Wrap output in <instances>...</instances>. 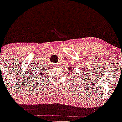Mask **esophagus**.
Here are the masks:
<instances>
[{
    "label": "esophagus",
    "instance_id": "obj_1",
    "mask_svg": "<svg viewBox=\"0 0 122 122\" xmlns=\"http://www.w3.org/2000/svg\"><path fill=\"white\" fill-rule=\"evenodd\" d=\"M55 66H59V63H56V64H55Z\"/></svg>",
    "mask_w": 122,
    "mask_h": 122
}]
</instances>
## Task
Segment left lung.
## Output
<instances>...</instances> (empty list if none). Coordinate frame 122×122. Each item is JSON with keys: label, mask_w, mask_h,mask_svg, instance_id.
<instances>
[{"label": "left lung", "mask_w": 122, "mask_h": 122, "mask_svg": "<svg viewBox=\"0 0 122 122\" xmlns=\"http://www.w3.org/2000/svg\"><path fill=\"white\" fill-rule=\"evenodd\" d=\"M68 70H69V72H71V70H72V68H71V67H70V68H68ZM74 74H75V72H74Z\"/></svg>", "instance_id": "obj_1"}]
</instances>
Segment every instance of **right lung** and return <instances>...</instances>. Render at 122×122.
Listing matches in <instances>:
<instances>
[{"label": "right lung", "instance_id": "1", "mask_svg": "<svg viewBox=\"0 0 122 122\" xmlns=\"http://www.w3.org/2000/svg\"><path fill=\"white\" fill-rule=\"evenodd\" d=\"M37 70H40V71H39V73H41V76H42V77H43V76H42L43 75V76H44V74H45V72H43V71H42V69H41V68H39V69L38 68ZM41 72H42L41 73Z\"/></svg>", "mask_w": 122, "mask_h": 122}]
</instances>
